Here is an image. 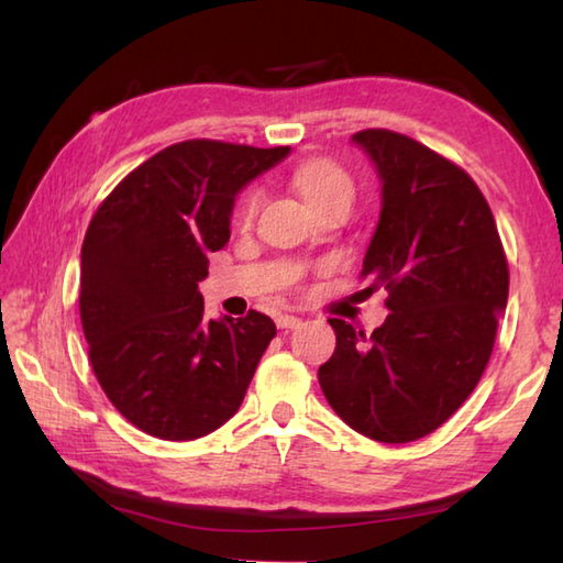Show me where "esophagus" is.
<instances>
[{
  "instance_id": "1",
  "label": "esophagus",
  "mask_w": 563,
  "mask_h": 563,
  "mask_svg": "<svg viewBox=\"0 0 563 563\" xmlns=\"http://www.w3.org/2000/svg\"><path fill=\"white\" fill-rule=\"evenodd\" d=\"M277 325H279L282 330H294V328L301 325V318L289 316V313H282V316L277 318Z\"/></svg>"
}]
</instances>
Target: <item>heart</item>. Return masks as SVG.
Masks as SVG:
<instances>
[{
  "label": "heart",
  "instance_id": "heart-1",
  "mask_svg": "<svg viewBox=\"0 0 563 563\" xmlns=\"http://www.w3.org/2000/svg\"><path fill=\"white\" fill-rule=\"evenodd\" d=\"M294 187L301 194L303 201L316 211L318 206H323L330 199L347 197L352 199V181L350 177L325 159H311L303 163L294 172ZM260 206V194H250V197L240 206V218H252Z\"/></svg>",
  "mask_w": 563,
  "mask_h": 563
}]
</instances>
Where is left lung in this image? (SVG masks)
Here are the masks:
<instances>
[{"instance_id": "left-lung-1", "label": "left lung", "mask_w": 563, "mask_h": 563, "mask_svg": "<svg viewBox=\"0 0 563 563\" xmlns=\"http://www.w3.org/2000/svg\"><path fill=\"white\" fill-rule=\"evenodd\" d=\"M382 181L362 277L391 313L369 338L330 318L338 345L318 369L330 408L388 444L438 430L472 396L508 303V262L474 179L408 135H352Z\"/></svg>"}]
</instances>
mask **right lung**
<instances>
[{"instance_id": "1", "label": "right lung", "mask_w": 563, "mask_h": 563, "mask_svg": "<svg viewBox=\"0 0 563 563\" xmlns=\"http://www.w3.org/2000/svg\"><path fill=\"white\" fill-rule=\"evenodd\" d=\"M291 153L221 141L169 145L91 218L79 265L89 360L121 416L159 440L218 430L243 404L277 325L203 318L199 282L231 238L238 194Z\"/></svg>"}]
</instances>
